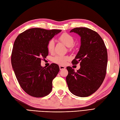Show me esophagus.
Instances as JSON below:
<instances>
[{
	"instance_id": "34e87169",
	"label": "esophagus",
	"mask_w": 120,
	"mask_h": 120,
	"mask_svg": "<svg viewBox=\"0 0 120 120\" xmlns=\"http://www.w3.org/2000/svg\"><path fill=\"white\" fill-rule=\"evenodd\" d=\"M60 70L61 71V70H64V69L66 68V67H64V66H60Z\"/></svg>"
}]
</instances>
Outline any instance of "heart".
Returning <instances> with one entry per match:
<instances>
[{
	"mask_svg": "<svg viewBox=\"0 0 120 120\" xmlns=\"http://www.w3.org/2000/svg\"><path fill=\"white\" fill-rule=\"evenodd\" d=\"M60 41L68 48H72L74 45L75 40L71 35L67 33H64L61 34L59 38ZM54 41L53 39H51L48 42L47 48L49 51L52 52L54 49ZM69 57L67 56H56L53 58V60L55 63L60 65H64L66 64L67 61L68 60Z\"/></svg>",
	"mask_w": 120,
	"mask_h": 120,
	"instance_id": "obj_1",
	"label": "heart"
}]
</instances>
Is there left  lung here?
Returning <instances> with one entry per match:
<instances>
[{
	"label": "left lung",
	"instance_id": "obj_1",
	"mask_svg": "<svg viewBox=\"0 0 120 120\" xmlns=\"http://www.w3.org/2000/svg\"><path fill=\"white\" fill-rule=\"evenodd\" d=\"M81 37V46L73 64L80 62L77 71L70 67H67L68 74L66 81L70 91L79 97H86L98 90L106 74L108 54L103 40L97 32L86 27L73 28Z\"/></svg>",
	"mask_w": 120,
	"mask_h": 120
}]
</instances>
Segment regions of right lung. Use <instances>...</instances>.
<instances>
[{
	"instance_id": "right-lung-1",
	"label": "right lung",
	"mask_w": 120,
	"mask_h": 120,
	"mask_svg": "<svg viewBox=\"0 0 120 120\" xmlns=\"http://www.w3.org/2000/svg\"><path fill=\"white\" fill-rule=\"evenodd\" d=\"M61 30L32 28L18 35L14 42L11 64L20 86L29 95L41 98L51 92L52 80L60 71L52 64L48 68L41 66V60L49 54L48 42Z\"/></svg>"
}]
</instances>
